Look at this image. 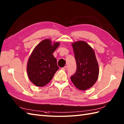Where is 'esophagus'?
<instances>
[{
  "label": "esophagus",
  "instance_id": "34e87169",
  "mask_svg": "<svg viewBox=\"0 0 124 124\" xmlns=\"http://www.w3.org/2000/svg\"><path fill=\"white\" fill-rule=\"evenodd\" d=\"M62 69L63 70H66L67 69V66H65L64 67H63V68H62Z\"/></svg>",
  "mask_w": 124,
  "mask_h": 124
}]
</instances>
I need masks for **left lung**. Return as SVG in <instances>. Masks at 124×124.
Returning <instances> with one entry per match:
<instances>
[{
	"mask_svg": "<svg viewBox=\"0 0 124 124\" xmlns=\"http://www.w3.org/2000/svg\"><path fill=\"white\" fill-rule=\"evenodd\" d=\"M72 46L77 63V70L71 77L76 87L85 91L92 87L98 79L99 68L94 49L84 41L73 43Z\"/></svg>",
	"mask_w": 124,
	"mask_h": 124,
	"instance_id": "1",
	"label": "left lung"
}]
</instances>
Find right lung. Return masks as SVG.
Masks as SVG:
<instances>
[{"label": "right lung", "instance_id": "add662e5", "mask_svg": "<svg viewBox=\"0 0 124 124\" xmlns=\"http://www.w3.org/2000/svg\"><path fill=\"white\" fill-rule=\"evenodd\" d=\"M59 45V42L52 44L51 39H46L39 43L31 53L27 70L29 78L35 85L45 86L59 70L57 60L52 54Z\"/></svg>", "mask_w": 124, "mask_h": 124}]
</instances>
